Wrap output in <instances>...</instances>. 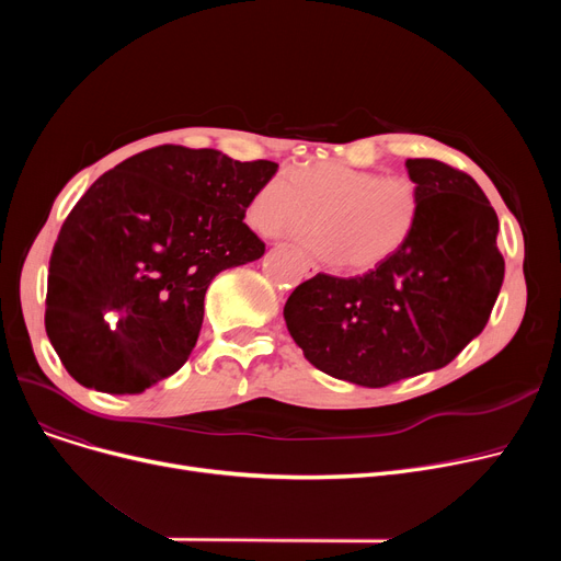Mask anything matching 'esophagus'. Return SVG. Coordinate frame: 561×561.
I'll list each match as a JSON object with an SVG mask.
<instances>
[{"label":"esophagus","mask_w":561,"mask_h":561,"mask_svg":"<svg viewBox=\"0 0 561 561\" xmlns=\"http://www.w3.org/2000/svg\"><path fill=\"white\" fill-rule=\"evenodd\" d=\"M302 271H305V277H313L318 273V265L311 259L302 256Z\"/></svg>","instance_id":"34e87169"}]
</instances>
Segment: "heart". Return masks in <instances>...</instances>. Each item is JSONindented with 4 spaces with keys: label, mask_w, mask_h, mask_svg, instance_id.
I'll return each instance as SVG.
<instances>
[{
    "label": "heart",
    "mask_w": 561,
    "mask_h": 561,
    "mask_svg": "<svg viewBox=\"0 0 561 561\" xmlns=\"http://www.w3.org/2000/svg\"><path fill=\"white\" fill-rule=\"evenodd\" d=\"M423 193L407 174H379L343 163H311L268 176L248 204V220L263 233L318 229L305 243L350 271H373L396 256L416 231Z\"/></svg>",
    "instance_id": "obj_1"
}]
</instances>
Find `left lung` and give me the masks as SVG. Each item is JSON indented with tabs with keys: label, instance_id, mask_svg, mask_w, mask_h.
<instances>
[{
	"label": "left lung",
	"instance_id": "8db88e82",
	"mask_svg": "<svg viewBox=\"0 0 561 561\" xmlns=\"http://www.w3.org/2000/svg\"><path fill=\"white\" fill-rule=\"evenodd\" d=\"M404 165L423 193L404 248L362 277L318 273L284 307L318 370L368 389L448 366L484 330L505 279L497 216L473 176L436 159Z\"/></svg>",
	"mask_w": 561,
	"mask_h": 561
}]
</instances>
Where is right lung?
<instances>
[{
    "label": "right lung",
    "instance_id": "1",
    "mask_svg": "<svg viewBox=\"0 0 561 561\" xmlns=\"http://www.w3.org/2000/svg\"><path fill=\"white\" fill-rule=\"evenodd\" d=\"M273 161L159 145L85 191L49 259L45 330L85 389L142 393L197 343L214 277L263 256L243 222Z\"/></svg>",
    "mask_w": 561,
    "mask_h": 561
}]
</instances>
